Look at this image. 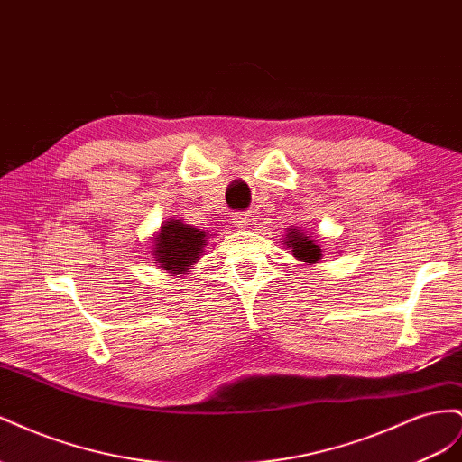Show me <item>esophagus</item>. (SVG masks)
Here are the masks:
<instances>
[{
	"mask_svg": "<svg viewBox=\"0 0 462 462\" xmlns=\"http://www.w3.org/2000/svg\"><path fill=\"white\" fill-rule=\"evenodd\" d=\"M233 226L235 227H246L248 226V217L246 214H233Z\"/></svg>",
	"mask_w": 462,
	"mask_h": 462,
	"instance_id": "esophagus-1",
	"label": "esophagus"
}]
</instances>
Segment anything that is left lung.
Wrapping results in <instances>:
<instances>
[{"instance_id": "8db88e82", "label": "left lung", "mask_w": 462, "mask_h": 462, "mask_svg": "<svg viewBox=\"0 0 462 462\" xmlns=\"http://www.w3.org/2000/svg\"><path fill=\"white\" fill-rule=\"evenodd\" d=\"M289 253L295 256L297 260L304 262L306 265H314L319 263L321 258H324L326 248H321L319 243L316 241V236L310 235L309 231H304L300 227H291L285 233V239L282 241Z\"/></svg>"}]
</instances>
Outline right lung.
Masks as SVG:
<instances>
[{"label": "right lung", "mask_w": 462, "mask_h": 462, "mask_svg": "<svg viewBox=\"0 0 462 462\" xmlns=\"http://www.w3.org/2000/svg\"><path fill=\"white\" fill-rule=\"evenodd\" d=\"M206 231L189 226L183 219H167L162 223L156 236H152L150 253L156 265L173 277H185L204 256L208 245Z\"/></svg>", "instance_id": "obj_1"}]
</instances>
